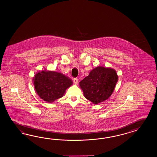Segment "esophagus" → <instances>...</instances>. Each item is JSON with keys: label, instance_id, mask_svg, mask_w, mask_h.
Returning <instances> with one entry per match:
<instances>
[{"label": "esophagus", "instance_id": "34e87169", "mask_svg": "<svg viewBox=\"0 0 157 157\" xmlns=\"http://www.w3.org/2000/svg\"><path fill=\"white\" fill-rule=\"evenodd\" d=\"M73 82L75 85H77L78 82V78H73Z\"/></svg>", "mask_w": 157, "mask_h": 157}]
</instances>
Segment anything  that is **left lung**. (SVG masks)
Instances as JSON below:
<instances>
[{"mask_svg": "<svg viewBox=\"0 0 157 157\" xmlns=\"http://www.w3.org/2000/svg\"><path fill=\"white\" fill-rule=\"evenodd\" d=\"M114 69L97 67L80 82L84 97L94 104L107 100L112 95L118 81Z\"/></svg>", "mask_w": 157, "mask_h": 157, "instance_id": "1", "label": "left lung"}]
</instances>
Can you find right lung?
<instances>
[{
    "instance_id": "right-lung-1",
    "label": "right lung",
    "mask_w": 157,
    "mask_h": 157,
    "mask_svg": "<svg viewBox=\"0 0 157 157\" xmlns=\"http://www.w3.org/2000/svg\"><path fill=\"white\" fill-rule=\"evenodd\" d=\"M36 92L45 101L49 103L63 96L72 80L61 73L42 71L33 78Z\"/></svg>"
}]
</instances>
